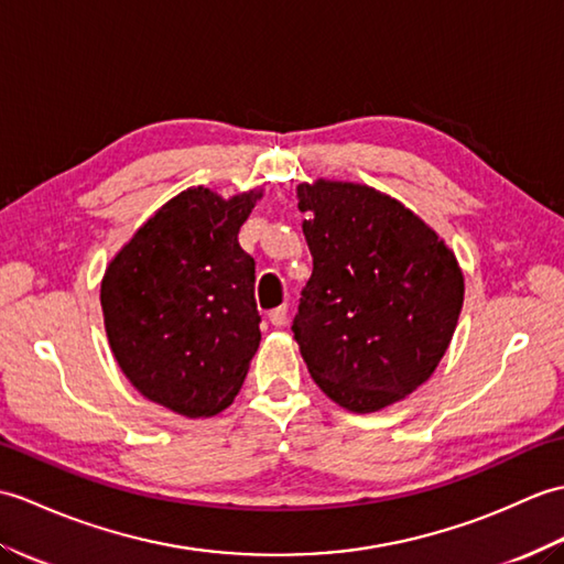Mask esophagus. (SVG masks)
Returning <instances> with one entry per match:
<instances>
[{
	"instance_id": "34e87169",
	"label": "esophagus",
	"mask_w": 564,
	"mask_h": 564,
	"mask_svg": "<svg viewBox=\"0 0 564 564\" xmlns=\"http://www.w3.org/2000/svg\"><path fill=\"white\" fill-rule=\"evenodd\" d=\"M286 314H290V308H286V304H282L278 308H272L270 314H268V318H270L272 325H278V328H282V325L286 323Z\"/></svg>"
}]
</instances>
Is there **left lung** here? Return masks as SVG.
I'll return each mask as SVG.
<instances>
[{
	"instance_id": "obj_1",
	"label": "left lung",
	"mask_w": 564,
	"mask_h": 564,
	"mask_svg": "<svg viewBox=\"0 0 564 564\" xmlns=\"http://www.w3.org/2000/svg\"><path fill=\"white\" fill-rule=\"evenodd\" d=\"M314 272L292 323L311 377L337 405L377 412L432 377L463 306L456 256L369 185L296 187Z\"/></svg>"
}]
</instances>
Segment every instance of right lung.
Wrapping results in <instances>:
<instances>
[{
    "mask_svg": "<svg viewBox=\"0 0 564 564\" xmlns=\"http://www.w3.org/2000/svg\"><path fill=\"white\" fill-rule=\"evenodd\" d=\"M258 197L183 191L106 270L112 355L137 391L178 415L209 417L231 405L260 345L256 260L239 246Z\"/></svg>",
    "mask_w": 564,
    "mask_h": 564,
    "instance_id": "add662e5",
    "label": "right lung"
}]
</instances>
